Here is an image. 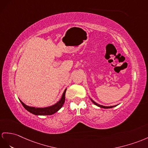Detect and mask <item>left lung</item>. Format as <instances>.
I'll use <instances>...</instances> for the list:
<instances>
[{"label":"left lung","instance_id":"1","mask_svg":"<svg viewBox=\"0 0 148 148\" xmlns=\"http://www.w3.org/2000/svg\"><path fill=\"white\" fill-rule=\"evenodd\" d=\"M90 100H91V101H92L93 103H94L95 106H98V107H100V108H103V109H110V108H112V107H116V106H117H117H103L100 105V104L96 103L95 102L93 101V100L92 99H90Z\"/></svg>","mask_w":148,"mask_h":148}]
</instances>
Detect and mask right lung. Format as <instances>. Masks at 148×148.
<instances>
[{
	"label": "right lung",
	"instance_id": "obj_1",
	"mask_svg": "<svg viewBox=\"0 0 148 148\" xmlns=\"http://www.w3.org/2000/svg\"><path fill=\"white\" fill-rule=\"evenodd\" d=\"M66 90V88L64 90L62 96L61 97V99L58 102H56L55 104H54V105L51 106H49L46 107L41 108V107H30L26 105V104L23 103L21 100H19L25 109L32 114L36 115V116H47V115H52L53 114L56 113V112L58 111L62 107L64 102V100H65V97L64 96H65Z\"/></svg>",
	"mask_w": 148,
	"mask_h": 148
}]
</instances>
